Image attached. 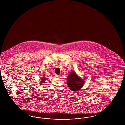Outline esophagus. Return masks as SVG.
Segmentation results:
<instances>
[{
  "instance_id": "obj_1",
  "label": "esophagus",
  "mask_w": 125,
  "mask_h": 125,
  "mask_svg": "<svg viewBox=\"0 0 125 125\" xmlns=\"http://www.w3.org/2000/svg\"><path fill=\"white\" fill-rule=\"evenodd\" d=\"M55 77H60V75H57V74H56L55 75Z\"/></svg>"
}]
</instances>
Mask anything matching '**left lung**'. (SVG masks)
Listing matches in <instances>:
<instances>
[{
	"label": "left lung",
	"mask_w": 125,
	"mask_h": 125,
	"mask_svg": "<svg viewBox=\"0 0 125 125\" xmlns=\"http://www.w3.org/2000/svg\"><path fill=\"white\" fill-rule=\"evenodd\" d=\"M84 83V79L79 77L75 72H71L67 77L68 87L72 91H78L80 90L83 87Z\"/></svg>",
	"instance_id": "8db88e82"
}]
</instances>
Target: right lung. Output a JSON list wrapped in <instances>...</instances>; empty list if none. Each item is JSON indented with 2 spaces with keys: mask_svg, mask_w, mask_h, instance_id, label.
<instances>
[{
  "mask_svg": "<svg viewBox=\"0 0 125 125\" xmlns=\"http://www.w3.org/2000/svg\"><path fill=\"white\" fill-rule=\"evenodd\" d=\"M44 77H42L41 79V80H41V81H40V83H44V82H45V78H44Z\"/></svg>",
  "mask_w": 125,
  "mask_h": 125,
  "instance_id": "1",
  "label": "right lung"
}]
</instances>
